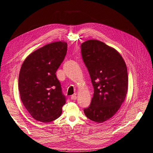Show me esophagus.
<instances>
[{
	"instance_id": "1",
	"label": "esophagus",
	"mask_w": 153,
	"mask_h": 153,
	"mask_svg": "<svg viewBox=\"0 0 153 153\" xmlns=\"http://www.w3.org/2000/svg\"><path fill=\"white\" fill-rule=\"evenodd\" d=\"M76 98H77V97L76 96V95H72V96H71V100H76Z\"/></svg>"
}]
</instances>
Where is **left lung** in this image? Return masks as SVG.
<instances>
[{
    "instance_id": "left-lung-1",
    "label": "left lung",
    "mask_w": 153,
    "mask_h": 153,
    "mask_svg": "<svg viewBox=\"0 0 153 153\" xmlns=\"http://www.w3.org/2000/svg\"><path fill=\"white\" fill-rule=\"evenodd\" d=\"M81 52L94 87L91 105L84 114L92 121L103 123L116 114L126 98V63L115 48L96 39L82 43Z\"/></svg>"
}]
</instances>
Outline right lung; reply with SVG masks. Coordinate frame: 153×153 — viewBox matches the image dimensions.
<instances>
[{
  "label": "right lung",
  "instance_id": "obj_1",
  "mask_svg": "<svg viewBox=\"0 0 153 153\" xmlns=\"http://www.w3.org/2000/svg\"><path fill=\"white\" fill-rule=\"evenodd\" d=\"M67 43L55 41L43 46L26 57L18 78V89L23 104L37 121L49 123L59 118L66 103L57 69L67 52Z\"/></svg>",
  "mask_w": 153,
  "mask_h": 153
}]
</instances>
